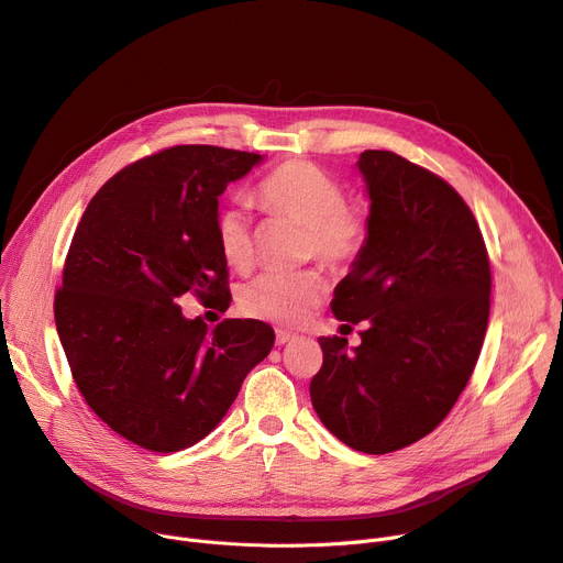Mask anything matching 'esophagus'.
Listing matches in <instances>:
<instances>
[{
    "instance_id": "obj_1",
    "label": "esophagus",
    "mask_w": 563,
    "mask_h": 563,
    "mask_svg": "<svg viewBox=\"0 0 563 563\" xmlns=\"http://www.w3.org/2000/svg\"><path fill=\"white\" fill-rule=\"evenodd\" d=\"M294 340H298V334L296 332H291V330H276V344L278 346H285V344H289V342H294Z\"/></svg>"
}]
</instances>
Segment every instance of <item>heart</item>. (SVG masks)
Returning <instances> with one entry per match:
<instances>
[{
    "label": "heart",
    "instance_id": "obj_1",
    "mask_svg": "<svg viewBox=\"0 0 563 563\" xmlns=\"http://www.w3.org/2000/svg\"><path fill=\"white\" fill-rule=\"evenodd\" d=\"M257 199L269 212L301 223L308 231L306 255L319 257L330 269H344L366 244L368 223L362 210L346 203L344 187L330 174L306 161H289L257 187ZM223 260L238 272L253 265L251 219L242 206L223 208L214 221ZM319 272L265 274L240 291V308L283 325L301 323L325 296Z\"/></svg>",
    "mask_w": 563,
    "mask_h": 563
}]
</instances>
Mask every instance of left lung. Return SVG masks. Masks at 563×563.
Here are the masks:
<instances>
[{"label": "left lung", "mask_w": 563, "mask_h": 563, "mask_svg": "<svg viewBox=\"0 0 563 563\" xmlns=\"http://www.w3.org/2000/svg\"><path fill=\"white\" fill-rule=\"evenodd\" d=\"M368 235L332 312L368 328L362 344L319 336L310 383L321 423L366 455L430 434L464 391L489 323L492 269L464 199L394 152H364Z\"/></svg>", "instance_id": "8db88e82"}]
</instances>
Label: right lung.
<instances>
[{
  "label": "right lung",
  "mask_w": 563,
  "mask_h": 563,
  "mask_svg": "<svg viewBox=\"0 0 563 563\" xmlns=\"http://www.w3.org/2000/svg\"><path fill=\"white\" fill-rule=\"evenodd\" d=\"M262 161L208 144L165 148L112 176L71 238L54 301L71 378L110 430L152 453L208 437L274 349L265 321L210 328L176 306L190 291L231 306L219 197Z\"/></svg>",
  "instance_id": "obj_1"
}]
</instances>
